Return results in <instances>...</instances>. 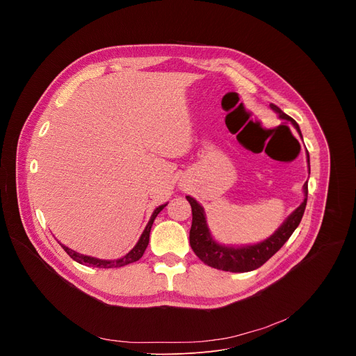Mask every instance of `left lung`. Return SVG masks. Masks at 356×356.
Returning a JSON list of instances; mask_svg holds the SVG:
<instances>
[{
  "label": "left lung",
  "mask_w": 356,
  "mask_h": 356,
  "mask_svg": "<svg viewBox=\"0 0 356 356\" xmlns=\"http://www.w3.org/2000/svg\"><path fill=\"white\" fill-rule=\"evenodd\" d=\"M270 108L279 115L280 120L289 121L301 136L300 127L293 118L284 114L275 104H270ZM307 163H309V173H310L309 152H307ZM302 193H304V200L301 204L283 221V224L269 238L258 243L239 245V246L224 245L217 242L210 232L204 209H202L193 197L186 195L193 213V222L190 229V246L194 250L195 255L201 259V262H204L211 268L225 270V272H234V273L255 270L275 255V253L284 245V242L291 236L294 229L298 227L307 204V193H309L307 183H304Z\"/></svg>",
  "instance_id": "1"
}]
</instances>
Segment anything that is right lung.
<instances>
[{"label":"right lung","instance_id":"add662e5","mask_svg":"<svg viewBox=\"0 0 356 356\" xmlns=\"http://www.w3.org/2000/svg\"><path fill=\"white\" fill-rule=\"evenodd\" d=\"M166 206H168V202H166V204L159 206L154 213H152L150 220H149L147 225L145 227V229H143V232H142L139 241L136 242V245L127 253V255H124V257L120 258V259H98V258H94V257L83 255V253H79V252H76V250H73V249L65 246V245L60 243V242H59V243L62 245V248L66 250V253H67V255H69L73 261H76V262H79V264H81V265H86V266L101 268V269H110V268H121V266L134 264V262H136V261H139V259L142 258L143 252H145V249H146V246H147V243H149V234H150L152 224H154V221H155V218L158 217V214H159Z\"/></svg>","mask_w":356,"mask_h":356}]
</instances>
